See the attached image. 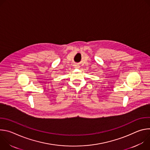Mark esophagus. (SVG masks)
Here are the masks:
<instances>
[{
	"label": "esophagus",
	"mask_w": 150,
	"mask_h": 150,
	"mask_svg": "<svg viewBox=\"0 0 150 150\" xmlns=\"http://www.w3.org/2000/svg\"><path fill=\"white\" fill-rule=\"evenodd\" d=\"M74 66H75V68H79V65H78V64H75Z\"/></svg>",
	"instance_id": "obj_1"
}]
</instances>
